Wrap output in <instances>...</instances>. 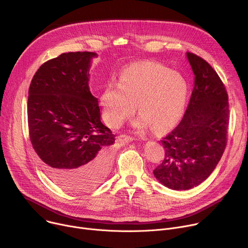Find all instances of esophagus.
Here are the masks:
<instances>
[{
    "label": "esophagus",
    "instance_id": "obj_1",
    "mask_svg": "<svg viewBox=\"0 0 248 248\" xmlns=\"http://www.w3.org/2000/svg\"><path fill=\"white\" fill-rule=\"evenodd\" d=\"M119 139L122 141V142L126 143V142H129V141H132L134 139V137H132L130 135H126V134H121L119 136Z\"/></svg>",
    "mask_w": 248,
    "mask_h": 248
}]
</instances>
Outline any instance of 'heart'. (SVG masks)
Masks as SVG:
<instances>
[{
    "label": "heart",
    "mask_w": 248,
    "mask_h": 248,
    "mask_svg": "<svg viewBox=\"0 0 248 248\" xmlns=\"http://www.w3.org/2000/svg\"><path fill=\"white\" fill-rule=\"evenodd\" d=\"M186 98L187 83L182 75L146 62L124 68L119 83L109 81L100 102L104 119L112 127L131 117L137 105L141 116L134 123L135 127L142 129L150 124L156 130H167L181 120Z\"/></svg>",
    "instance_id": "1"
}]
</instances>
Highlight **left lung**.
I'll return each mask as SVG.
<instances>
[{
    "label": "left lung",
    "mask_w": 248,
    "mask_h": 248,
    "mask_svg": "<svg viewBox=\"0 0 248 248\" xmlns=\"http://www.w3.org/2000/svg\"><path fill=\"white\" fill-rule=\"evenodd\" d=\"M194 87L181 123L161 142L165 158L154 170L156 179L174 190H186L204 182L214 170L227 146L229 96L215 69L187 52Z\"/></svg>",
    "instance_id": "left-lung-1"
}]
</instances>
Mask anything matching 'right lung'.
Masks as SVG:
<instances>
[{"mask_svg": "<svg viewBox=\"0 0 248 248\" xmlns=\"http://www.w3.org/2000/svg\"><path fill=\"white\" fill-rule=\"evenodd\" d=\"M93 52L63 53L34 75L27 102L31 144L49 178L74 193L108 174L115 135L101 123L88 86Z\"/></svg>", "mask_w": 248, "mask_h": 248, "instance_id": "obj_1", "label": "right lung"}]
</instances>
